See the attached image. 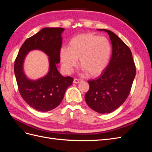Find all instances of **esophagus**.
<instances>
[{
    "label": "esophagus",
    "mask_w": 152,
    "mask_h": 152,
    "mask_svg": "<svg viewBox=\"0 0 152 152\" xmlns=\"http://www.w3.org/2000/svg\"><path fill=\"white\" fill-rule=\"evenodd\" d=\"M81 81H82V80L80 79H74V80H73V83L78 84V83H79V82H80Z\"/></svg>",
    "instance_id": "34e87169"
}]
</instances>
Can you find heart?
Masks as SVG:
<instances>
[{"instance_id": "b5f03b06", "label": "heart", "mask_w": 152, "mask_h": 152, "mask_svg": "<svg viewBox=\"0 0 152 152\" xmlns=\"http://www.w3.org/2000/svg\"><path fill=\"white\" fill-rule=\"evenodd\" d=\"M111 53V44L107 38L88 33L72 38L68 48L61 49L60 58L68 72L72 71L79 59L82 70L89 76L96 77L107 66Z\"/></svg>"}]
</instances>
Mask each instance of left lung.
Returning <instances> with one entry per match:
<instances>
[{"mask_svg":"<svg viewBox=\"0 0 152 152\" xmlns=\"http://www.w3.org/2000/svg\"><path fill=\"white\" fill-rule=\"evenodd\" d=\"M108 33L112 45V55L104 72L95 80H89L85 95L89 107L99 113L113 112L124 103L130 93L136 75V66L130 49L113 32Z\"/></svg>","mask_w":152,"mask_h":152,"instance_id":"obj_1","label":"left lung"}]
</instances>
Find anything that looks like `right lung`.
Listing matches in <instances>:
<instances>
[{
    "label": "right lung",
    "mask_w": 152,
    "mask_h": 152,
    "mask_svg": "<svg viewBox=\"0 0 152 152\" xmlns=\"http://www.w3.org/2000/svg\"><path fill=\"white\" fill-rule=\"evenodd\" d=\"M64 30L63 28H44L25 41L15 59L14 70L20 93L30 107L39 112L56 108L73 80L71 77L62 76L56 66L60 61ZM35 49L42 50L49 56L50 70L44 77L31 81L24 75L22 65L26 54Z\"/></svg>",
    "instance_id": "obj_1"
}]
</instances>
